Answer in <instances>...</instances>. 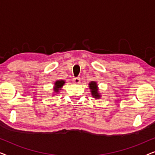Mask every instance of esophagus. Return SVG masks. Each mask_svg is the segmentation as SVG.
<instances>
[{
    "label": "esophagus",
    "instance_id": "esophagus-1",
    "mask_svg": "<svg viewBox=\"0 0 155 155\" xmlns=\"http://www.w3.org/2000/svg\"><path fill=\"white\" fill-rule=\"evenodd\" d=\"M73 81L75 84H80V78H74Z\"/></svg>",
    "mask_w": 155,
    "mask_h": 155
}]
</instances>
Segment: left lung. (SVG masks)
Returning a JSON list of instances; mask_svg holds the SVG:
<instances>
[{
  "label": "left lung",
  "instance_id": "8db88e82",
  "mask_svg": "<svg viewBox=\"0 0 155 155\" xmlns=\"http://www.w3.org/2000/svg\"><path fill=\"white\" fill-rule=\"evenodd\" d=\"M89 87L90 89L91 93H92V97L95 99H99L101 97V95L98 92V85L97 82L92 81L89 83Z\"/></svg>",
  "mask_w": 155,
  "mask_h": 155
}]
</instances>
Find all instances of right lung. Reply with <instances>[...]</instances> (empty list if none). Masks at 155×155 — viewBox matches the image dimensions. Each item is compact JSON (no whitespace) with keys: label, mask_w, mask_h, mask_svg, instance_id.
Returning <instances> with one entry per match:
<instances>
[{"label":"right lung","mask_w":155,"mask_h":155,"mask_svg":"<svg viewBox=\"0 0 155 155\" xmlns=\"http://www.w3.org/2000/svg\"><path fill=\"white\" fill-rule=\"evenodd\" d=\"M65 84V80H57L54 83V90L55 93H58L59 90H61L63 84Z\"/></svg>","instance_id":"right-lung-1"}]
</instances>
